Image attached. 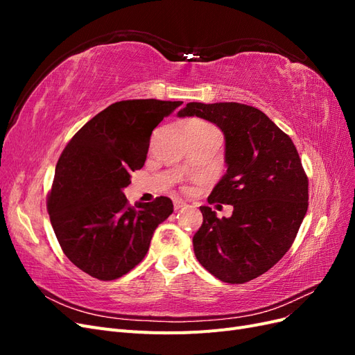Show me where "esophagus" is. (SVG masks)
<instances>
[{
  "label": "esophagus",
  "mask_w": 355,
  "mask_h": 355,
  "mask_svg": "<svg viewBox=\"0 0 355 355\" xmlns=\"http://www.w3.org/2000/svg\"><path fill=\"white\" fill-rule=\"evenodd\" d=\"M173 206H175V210H180V209H184V207L187 206V202H185L184 200L176 198V200L173 201Z\"/></svg>",
  "instance_id": "1"
}]
</instances>
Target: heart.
<instances>
[{"instance_id":"obj_1","label":"heart","mask_w":355,"mask_h":355,"mask_svg":"<svg viewBox=\"0 0 355 355\" xmlns=\"http://www.w3.org/2000/svg\"><path fill=\"white\" fill-rule=\"evenodd\" d=\"M209 127L207 124H204V123H200V121H196V123H191L188 127Z\"/></svg>"}]
</instances>
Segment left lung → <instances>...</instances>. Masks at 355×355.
Returning <instances> with one entry per match:
<instances>
[{
  "label": "left lung",
  "mask_w": 355,
  "mask_h": 355,
  "mask_svg": "<svg viewBox=\"0 0 355 355\" xmlns=\"http://www.w3.org/2000/svg\"><path fill=\"white\" fill-rule=\"evenodd\" d=\"M178 116H200L222 130L227 173L207 200L234 207L222 219L200 207L194 253L220 282H250L286 254L306 214L308 178L296 146L262 111L244 103L189 102Z\"/></svg>",
  "instance_id": "left-lung-1"
}]
</instances>
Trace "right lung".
<instances>
[{
	"mask_svg": "<svg viewBox=\"0 0 355 355\" xmlns=\"http://www.w3.org/2000/svg\"><path fill=\"white\" fill-rule=\"evenodd\" d=\"M182 102L121 101L73 135L56 164L47 210L68 259L98 280L123 277L141 262L161 222L173 213L168 197L128 204L123 189L142 168L149 139Z\"/></svg>",
	"mask_w": 355,
	"mask_h": 355,
	"instance_id": "add662e5",
	"label": "right lung"
}]
</instances>
